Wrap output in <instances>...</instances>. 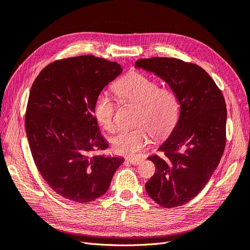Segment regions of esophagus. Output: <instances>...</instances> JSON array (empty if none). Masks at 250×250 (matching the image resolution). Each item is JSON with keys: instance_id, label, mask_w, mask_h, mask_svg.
<instances>
[{"instance_id": "34e87169", "label": "esophagus", "mask_w": 250, "mask_h": 250, "mask_svg": "<svg viewBox=\"0 0 250 250\" xmlns=\"http://www.w3.org/2000/svg\"><path fill=\"white\" fill-rule=\"evenodd\" d=\"M127 162H129L131 165H139L143 162V160H141V158H127Z\"/></svg>"}]
</instances>
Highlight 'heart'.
Wrapping results in <instances>:
<instances>
[{"mask_svg": "<svg viewBox=\"0 0 250 250\" xmlns=\"http://www.w3.org/2000/svg\"><path fill=\"white\" fill-rule=\"evenodd\" d=\"M115 92L122 102L139 104L133 129L119 132L112 139L118 154L138 156L150 143L151 134L156 140L167 138L176 126L179 103L176 94L169 87L141 73L126 75L115 84ZM94 116L98 124L108 132L117 129V104L110 96L101 92L94 101Z\"/></svg>", "mask_w": 250, "mask_h": 250, "instance_id": "1", "label": "heart"}]
</instances>
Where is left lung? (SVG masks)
<instances>
[{
	"instance_id": "obj_1",
	"label": "left lung",
	"mask_w": 250,
	"mask_h": 250,
	"mask_svg": "<svg viewBox=\"0 0 250 250\" xmlns=\"http://www.w3.org/2000/svg\"><path fill=\"white\" fill-rule=\"evenodd\" d=\"M134 65L168 83L180 105L178 122L169 139L148 160L155 173L145 185L164 208L192 200L206 187L220 163L226 144V104L215 81L201 66L177 58L139 59Z\"/></svg>"
}]
</instances>
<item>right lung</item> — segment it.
Listing matches in <instances>:
<instances>
[{
  "mask_svg": "<svg viewBox=\"0 0 250 250\" xmlns=\"http://www.w3.org/2000/svg\"><path fill=\"white\" fill-rule=\"evenodd\" d=\"M121 73L115 62L82 55L55 60L33 82L25 115L30 150L42 178L67 200L99 198L124 162L101 154L108 143L93 109L98 94Z\"/></svg>",
  "mask_w": 250,
  "mask_h": 250,
  "instance_id": "1",
  "label": "right lung"
}]
</instances>
